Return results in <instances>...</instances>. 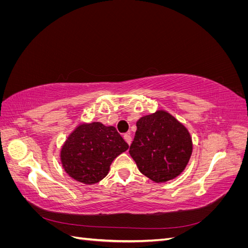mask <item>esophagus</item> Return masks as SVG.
Masks as SVG:
<instances>
[{"label": "esophagus", "instance_id": "1", "mask_svg": "<svg viewBox=\"0 0 248 248\" xmlns=\"http://www.w3.org/2000/svg\"><path fill=\"white\" fill-rule=\"evenodd\" d=\"M124 140L127 141V144L130 145V144H131V140H132L130 133H125V134H124Z\"/></svg>", "mask_w": 248, "mask_h": 248}]
</instances>
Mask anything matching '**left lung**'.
Returning <instances> with one entry per match:
<instances>
[{"instance_id": "left-lung-1", "label": "left lung", "mask_w": 248, "mask_h": 248, "mask_svg": "<svg viewBox=\"0 0 248 248\" xmlns=\"http://www.w3.org/2000/svg\"><path fill=\"white\" fill-rule=\"evenodd\" d=\"M129 153L145 176L166 182L184 170L192 152L190 134L169 112L140 118Z\"/></svg>"}]
</instances>
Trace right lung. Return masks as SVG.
<instances>
[{
  "instance_id": "right-lung-1",
  "label": "right lung",
  "mask_w": 248,
  "mask_h": 248,
  "mask_svg": "<svg viewBox=\"0 0 248 248\" xmlns=\"http://www.w3.org/2000/svg\"><path fill=\"white\" fill-rule=\"evenodd\" d=\"M128 147L114 126L99 122L82 124L67 139L61 160L73 179L94 184L108 175L112 160Z\"/></svg>"
}]
</instances>
